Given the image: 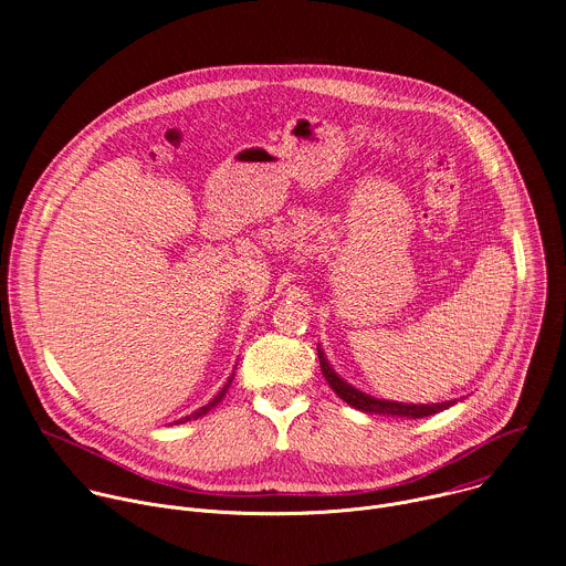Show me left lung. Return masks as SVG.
<instances>
[{"label": "left lung", "mask_w": 566, "mask_h": 566, "mask_svg": "<svg viewBox=\"0 0 566 566\" xmlns=\"http://www.w3.org/2000/svg\"><path fill=\"white\" fill-rule=\"evenodd\" d=\"M317 358H319V369H322V376L327 378V382L332 385V389L345 400L349 402L352 408L365 412V415H382V417H400V419H423V417H432L437 412H443L448 408H452L454 400H443V402H428V406H423V402H398V400H385V398H376V396H369L360 389H356L354 385H349L345 378H340L336 374V369L329 365L327 356H325V349H322L317 345Z\"/></svg>", "instance_id": "1"}]
</instances>
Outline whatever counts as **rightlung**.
<instances>
[{"label":"right lung","instance_id":"add662e5","mask_svg":"<svg viewBox=\"0 0 566 566\" xmlns=\"http://www.w3.org/2000/svg\"><path fill=\"white\" fill-rule=\"evenodd\" d=\"M232 378H234V374H230V378H228V380H226V385L219 389V394H217V396H214L210 402H206L203 408H199L197 412H192V415H188V417H184V419H179V421H175V423H170V426H179V423H186V421H192V419H201V417H203V415H208L212 408H217L219 402L223 400V396H226V391H228V387H230Z\"/></svg>","mask_w":566,"mask_h":566}]
</instances>
